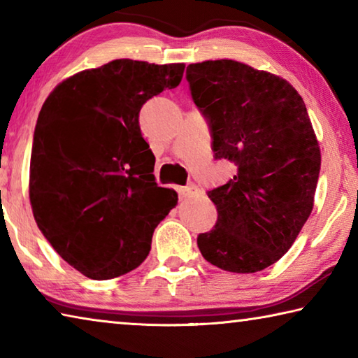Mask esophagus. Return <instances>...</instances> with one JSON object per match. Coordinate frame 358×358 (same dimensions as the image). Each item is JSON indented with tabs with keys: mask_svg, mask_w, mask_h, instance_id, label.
<instances>
[{
	"mask_svg": "<svg viewBox=\"0 0 358 358\" xmlns=\"http://www.w3.org/2000/svg\"><path fill=\"white\" fill-rule=\"evenodd\" d=\"M175 189H177L178 196H180L181 199L191 197L192 194H196V192L199 191L197 186H194V185H189V186H177V187H175Z\"/></svg>",
	"mask_w": 358,
	"mask_h": 358,
	"instance_id": "34e87169",
	"label": "esophagus"
}]
</instances>
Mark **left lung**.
Here are the masks:
<instances>
[{"mask_svg": "<svg viewBox=\"0 0 358 358\" xmlns=\"http://www.w3.org/2000/svg\"><path fill=\"white\" fill-rule=\"evenodd\" d=\"M186 78L215 157L237 166L208 191L217 221L197 246L217 268L256 273L289 251L314 207L320 148L306 106L282 77L235 59L189 64Z\"/></svg>", "mask_w": 358, "mask_h": 358, "instance_id": "obj_1", "label": "left lung"}]
</instances>
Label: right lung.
I'll return each instance as SVG.
<instances>
[{
  "mask_svg": "<svg viewBox=\"0 0 358 358\" xmlns=\"http://www.w3.org/2000/svg\"><path fill=\"white\" fill-rule=\"evenodd\" d=\"M185 64L113 59L77 72L41 108L29 201L48 243L82 275L110 280L137 268L178 196L155 181L138 112L178 87Z\"/></svg>",
  "mask_w": 358,
  "mask_h": 358,
  "instance_id": "1",
  "label": "right lung"
}]
</instances>
